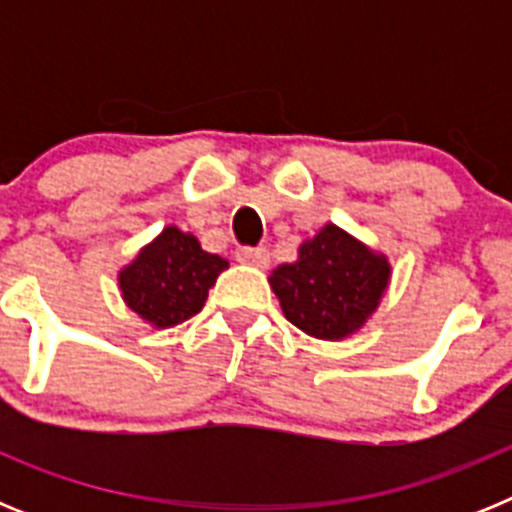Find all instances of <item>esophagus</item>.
Wrapping results in <instances>:
<instances>
[{"mask_svg":"<svg viewBox=\"0 0 512 512\" xmlns=\"http://www.w3.org/2000/svg\"><path fill=\"white\" fill-rule=\"evenodd\" d=\"M235 259L241 261V264L266 269V266H269V251H266V248H238V251H235Z\"/></svg>","mask_w":512,"mask_h":512,"instance_id":"34e87169","label":"esophagus"}]
</instances>
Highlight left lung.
I'll return each instance as SVG.
<instances>
[{
    "instance_id": "8db88e82",
    "label": "left lung",
    "mask_w": 512,
    "mask_h": 512,
    "mask_svg": "<svg viewBox=\"0 0 512 512\" xmlns=\"http://www.w3.org/2000/svg\"><path fill=\"white\" fill-rule=\"evenodd\" d=\"M390 277L384 253L328 223L297 248V261L271 271L269 284L289 323L312 338L341 341L377 312Z\"/></svg>"
}]
</instances>
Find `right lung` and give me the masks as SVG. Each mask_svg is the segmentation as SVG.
I'll use <instances>...</instances> for the list:
<instances>
[{
	"mask_svg": "<svg viewBox=\"0 0 512 512\" xmlns=\"http://www.w3.org/2000/svg\"><path fill=\"white\" fill-rule=\"evenodd\" d=\"M228 261L207 253L192 233L166 225L117 274L125 305L153 328H174L205 307Z\"/></svg>",
	"mask_w": 512,
	"mask_h": 512,
	"instance_id": "obj_1",
	"label": "right lung"
}]
</instances>
